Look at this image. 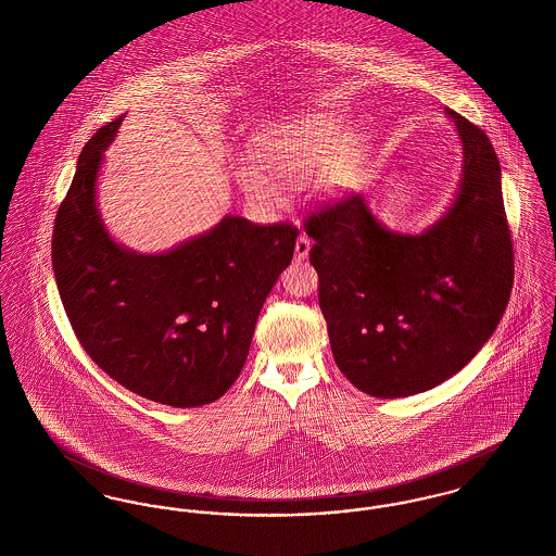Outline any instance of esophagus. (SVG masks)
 I'll use <instances>...</instances> for the list:
<instances>
[{"instance_id":"1","label":"esophagus","mask_w":556,"mask_h":556,"mask_svg":"<svg viewBox=\"0 0 556 556\" xmlns=\"http://www.w3.org/2000/svg\"><path fill=\"white\" fill-rule=\"evenodd\" d=\"M308 252H311V239L302 233V236H298V239H295V252H293V256H295V261H306V258H308Z\"/></svg>"}]
</instances>
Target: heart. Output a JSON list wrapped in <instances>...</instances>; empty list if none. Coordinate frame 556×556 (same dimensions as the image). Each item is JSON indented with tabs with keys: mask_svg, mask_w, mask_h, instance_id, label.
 Here are the masks:
<instances>
[{
	"mask_svg": "<svg viewBox=\"0 0 556 556\" xmlns=\"http://www.w3.org/2000/svg\"><path fill=\"white\" fill-rule=\"evenodd\" d=\"M254 166H239L238 179L248 195L263 206H277L283 198L279 187L298 186L327 161L325 181L333 189L352 186L356 177V150L350 127L342 118L318 114L256 146Z\"/></svg>",
	"mask_w": 556,
	"mask_h": 556,
	"instance_id": "b5f03b06",
	"label": "heart"
}]
</instances>
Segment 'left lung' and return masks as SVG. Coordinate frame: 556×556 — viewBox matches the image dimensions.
<instances>
[{"label":"left lung","mask_w":556,"mask_h":556,"mask_svg":"<svg viewBox=\"0 0 556 556\" xmlns=\"http://www.w3.org/2000/svg\"><path fill=\"white\" fill-rule=\"evenodd\" d=\"M446 112L463 179L433 227L392 233L354 193L304 220L336 365L369 396H413L456 375L494 333L513 290L496 152L477 125Z\"/></svg>","instance_id":"obj_1"}]
</instances>
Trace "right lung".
I'll use <instances>...</instances> for the list:
<instances>
[{
  "label": "right lung",
  "instance_id": "obj_1",
  "mask_svg": "<svg viewBox=\"0 0 556 556\" xmlns=\"http://www.w3.org/2000/svg\"><path fill=\"white\" fill-rule=\"evenodd\" d=\"M123 118L96 132L53 223L58 291L83 350L132 394L175 408L204 406L238 379L256 318L298 229L225 216L164 254H137L108 236L96 181Z\"/></svg>",
  "mask_w": 556,
  "mask_h": 556
}]
</instances>
